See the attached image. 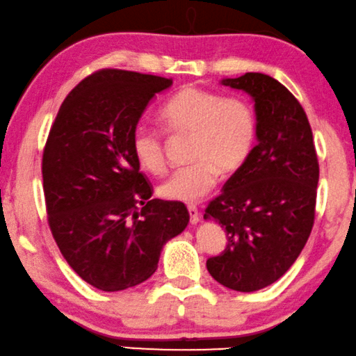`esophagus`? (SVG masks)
I'll return each instance as SVG.
<instances>
[{
	"label": "esophagus",
	"instance_id": "obj_1",
	"mask_svg": "<svg viewBox=\"0 0 356 356\" xmlns=\"http://www.w3.org/2000/svg\"><path fill=\"white\" fill-rule=\"evenodd\" d=\"M188 214H190V224L200 222V213L197 207H188Z\"/></svg>",
	"mask_w": 356,
	"mask_h": 356
}]
</instances>
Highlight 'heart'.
Here are the masks:
<instances>
[{
	"instance_id": "obj_1",
	"label": "heart",
	"mask_w": 356,
	"mask_h": 356,
	"mask_svg": "<svg viewBox=\"0 0 356 356\" xmlns=\"http://www.w3.org/2000/svg\"><path fill=\"white\" fill-rule=\"evenodd\" d=\"M158 116L168 132L192 134L193 163L174 171L158 188L171 202H200L216 187L219 172L229 176L243 166L257 142V114L243 98L185 87L163 104ZM130 147L147 172L161 174L166 169L163 137L156 129L138 124Z\"/></svg>"
}]
</instances>
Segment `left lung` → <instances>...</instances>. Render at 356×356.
I'll return each instance as SVG.
<instances>
[{
	"instance_id": "left-lung-1",
	"label": "left lung",
	"mask_w": 356,
	"mask_h": 356,
	"mask_svg": "<svg viewBox=\"0 0 356 356\" xmlns=\"http://www.w3.org/2000/svg\"><path fill=\"white\" fill-rule=\"evenodd\" d=\"M221 83L252 97L258 130L252 154L204 211L227 232L226 248L207 268L224 287L254 292L282 277L302 253L314 222L319 164L307 114L282 83L261 72Z\"/></svg>"
}]
</instances>
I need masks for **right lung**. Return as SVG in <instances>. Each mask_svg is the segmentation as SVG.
I'll use <instances>...</instances> for the list:
<instances>
[{
  "label": "right lung",
  "instance_id": "1",
  "mask_svg": "<svg viewBox=\"0 0 356 356\" xmlns=\"http://www.w3.org/2000/svg\"><path fill=\"white\" fill-rule=\"evenodd\" d=\"M171 85L149 74L95 72L64 99L44 145L49 229L69 266L103 292L152 277L164 245L188 224L184 203L152 200L130 147L148 103Z\"/></svg>",
  "mask_w": 356,
  "mask_h": 356
}]
</instances>
